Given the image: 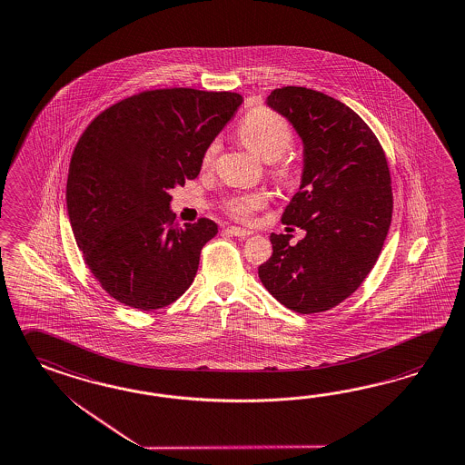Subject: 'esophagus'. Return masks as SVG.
Here are the masks:
<instances>
[{
	"mask_svg": "<svg viewBox=\"0 0 465 465\" xmlns=\"http://www.w3.org/2000/svg\"><path fill=\"white\" fill-rule=\"evenodd\" d=\"M227 232L236 236V238H246V236L252 234V231H250V229H242V227L236 226L227 227Z\"/></svg>",
	"mask_w": 465,
	"mask_h": 465,
	"instance_id": "1",
	"label": "esophagus"
}]
</instances>
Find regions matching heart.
Here are the masks:
<instances>
[{"mask_svg": "<svg viewBox=\"0 0 465 465\" xmlns=\"http://www.w3.org/2000/svg\"><path fill=\"white\" fill-rule=\"evenodd\" d=\"M238 138L251 153L258 156L264 163H272V175L282 185H295L300 180V167L292 158H282L293 142V132L290 123L270 109H254L241 121ZM219 152V143L213 142L203 153V163L207 167L214 162ZM266 203V195L262 192L239 193L227 201L229 214L236 219L246 221L254 211L262 209Z\"/></svg>", "mask_w": 465, "mask_h": 465, "instance_id": "1", "label": "heart"}]
</instances>
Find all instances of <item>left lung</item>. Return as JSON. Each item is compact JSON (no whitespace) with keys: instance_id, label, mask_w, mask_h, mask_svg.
Here are the masks:
<instances>
[{"instance_id":"8db88e82","label":"left lung","mask_w":465,"mask_h":465,"mask_svg":"<svg viewBox=\"0 0 465 465\" xmlns=\"http://www.w3.org/2000/svg\"><path fill=\"white\" fill-rule=\"evenodd\" d=\"M266 106L303 144L300 189L282 223L305 238L292 246L290 234H272L273 254L258 274L286 309L325 312L358 290L381 252L393 214L388 162L370 126L331 95L288 85Z\"/></svg>"}]
</instances>
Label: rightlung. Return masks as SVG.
Listing matches in <instances>:
<instances>
[{
	"instance_id": "add662e5",
	"label": "right lung",
	"mask_w": 465,
	"mask_h": 465,
	"mask_svg": "<svg viewBox=\"0 0 465 465\" xmlns=\"http://www.w3.org/2000/svg\"><path fill=\"white\" fill-rule=\"evenodd\" d=\"M241 103L236 93L146 91L107 107L83 133L67 215L84 262L121 303L162 309L192 285L217 224H175L170 191L199 175L207 146Z\"/></svg>"
}]
</instances>
